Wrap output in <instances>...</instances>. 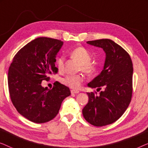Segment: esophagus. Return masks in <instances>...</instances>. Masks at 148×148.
Here are the masks:
<instances>
[{
    "mask_svg": "<svg viewBox=\"0 0 148 148\" xmlns=\"http://www.w3.org/2000/svg\"><path fill=\"white\" fill-rule=\"evenodd\" d=\"M71 92L72 94H79V91L73 90L71 91Z\"/></svg>",
    "mask_w": 148,
    "mask_h": 148,
    "instance_id": "esophagus-1",
    "label": "esophagus"
}]
</instances>
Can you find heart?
<instances>
[{"label": "heart", "instance_id": "obj_1", "mask_svg": "<svg viewBox=\"0 0 148 148\" xmlns=\"http://www.w3.org/2000/svg\"><path fill=\"white\" fill-rule=\"evenodd\" d=\"M70 55L73 58L79 62L78 66V71H82L88 75H91L96 71V64L91 61L92 55L86 48L82 46H79L70 52ZM57 67L59 71H63L64 69V58L63 56H60L56 61ZM84 77L82 74L68 75L61 79V82L64 86L72 89H79L81 84L84 82Z\"/></svg>", "mask_w": 148, "mask_h": 148}]
</instances>
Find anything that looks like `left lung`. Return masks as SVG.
<instances>
[{
	"mask_svg": "<svg viewBox=\"0 0 148 148\" xmlns=\"http://www.w3.org/2000/svg\"><path fill=\"white\" fill-rule=\"evenodd\" d=\"M106 53L104 69L88 86L98 88L88 92V103L83 109L84 119L91 125L102 127L116 121L128 108L133 93V62L126 50L109 39L88 41Z\"/></svg>",
	"mask_w": 148,
	"mask_h": 148,
	"instance_id": "1",
	"label": "left lung"
}]
</instances>
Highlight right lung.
Segmentation results:
<instances>
[{
    "label": "right lung",
    "instance_id": "1",
    "mask_svg": "<svg viewBox=\"0 0 148 148\" xmlns=\"http://www.w3.org/2000/svg\"><path fill=\"white\" fill-rule=\"evenodd\" d=\"M62 44L59 40L38 38L21 48L10 64L8 86L11 102L18 112L32 122L52 120L64 99L71 95L69 88L59 82L52 89L41 85L58 72L54 62Z\"/></svg>",
    "mask_w": 148,
    "mask_h": 148
}]
</instances>
